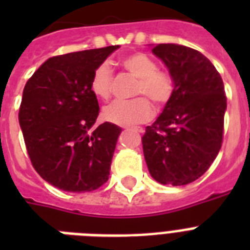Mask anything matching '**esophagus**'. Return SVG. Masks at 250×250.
Segmentation results:
<instances>
[{
  "label": "esophagus",
  "instance_id": "esophagus-1",
  "mask_svg": "<svg viewBox=\"0 0 250 250\" xmlns=\"http://www.w3.org/2000/svg\"><path fill=\"white\" fill-rule=\"evenodd\" d=\"M133 131H136V132H139V133H143L144 132V128H143V127H135V128H132Z\"/></svg>",
  "mask_w": 250,
  "mask_h": 250
}]
</instances>
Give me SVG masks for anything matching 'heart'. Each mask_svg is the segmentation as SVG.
I'll return each mask as SVG.
<instances>
[{
    "mask_svg": "<svg viewBox=\"0 0 250 250\" xmlns=\"http://www.w3.org/2000/svg\"><path fill=\"white\" fill-rule=\"evenodd\" d=\"M122 66L137 78L133 96L140 97L128 101H114L102 111L104 119L118 125H135L153 117V106H164L170 101L175 90L174 76L166 70H158L156 61L141 52L129 53L122 57ZM113 71L109 63L98 64L90 76L89 88L94 96L106 100L111 94ZM146 97L144 98V96Z\"/></svg>",
    "mask_w": 250,
    "mask_h": 250,
    "instance_id": "1",
    "label": "heart"
}]
</instances>
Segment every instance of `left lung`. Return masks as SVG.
I'll return each mask as SVG.
<instances>
[{"label": "left lung", "instance_id": "obj_1", "mask_svg": "<svg viewBox=\"0 0 250 250\" xmlns=\"http://www.w3.org/2000/svg\"><path fill=\"white\" fill-rule=\"evenodd\" d=\"M152 52L174 76L175 90L141 137L145 161L158 183L186 186L205 174L221 150L225 85L214 64L198 50L158 44Z\"/></svg>", "mask_w": 250, "mask_h": 250}]
</instances>
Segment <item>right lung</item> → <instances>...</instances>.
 I'll return each instance as SVG.
<instances>
[{"instance_id": "right-lung-1", "label": "right lung", "mask_w": 250, "mask_h": 250, "mask_svg": "<svg viewBox=\"0 0 250 250\" xmlns=\"http://www.w3.org/2000/svg\"><path fill=\"white\" fill-rule=\"evenodd\" d=\"M119 48L90 49L45 61L28 79L19 125L33 168L49 184L67 192H90L107 182L122 129L105 122L89 88L94 68Z\"/></svg>"}]
</instances>
